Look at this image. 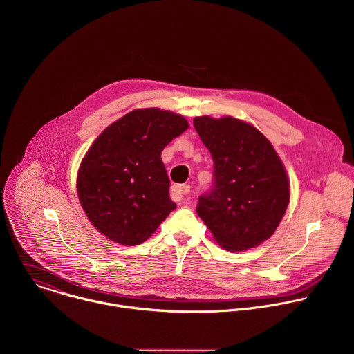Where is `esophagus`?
Returning <instances> with one entry per match:
<instances>
[{
  "label": "esophagus",
  "mask_w": 354,
  "mask_h": 354,
  "mask_svg": "<svg viewBox=\"0 0 354 354\" xmlns=\"http://www.w3.org/2000/svg\"><path fill=\"white\" fill-rule=\"evenodd\" d=\"M188 192H189V185H187V184H180V185L173 187V195L178 201L183 199Z\"/></svg>",
  "instance_id": "34e87169"
}]
</instances>
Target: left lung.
Here are the masks:
<instances>
[{
	"label": "left lung",
	"instance_id": "obj_1",
	"mask_svg": "<svg viewBox=\"0 0 354 354\" xmlns=\"http://www.w3.org/2000/svg\"><path fill=\"white\" fill-rule=\"evenodd\" d=\"M194 128L214 160V185L196 214L229 251L268 240L289 205L288 174L269 140L233 117H196Z\"/></svg>",
	"mask_w": 354,
	"mask_h": 354
}]
</instances>
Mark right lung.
I'll list each match as a JSON object with an SVG mask.
<instances>
[{
  "mask_svg": "<svg viewBox=\"0 0 354 354\" xmlns=\"http://www.w3.org/2000/svg\"><path fill=\"white\" fill-rule=\"evenodd\" d=\"M188 128L159 109L133 110L109 125L85 155L78 196L92 225L110 240L136 245L176 209L162 151Z\"/></svg>",
  "mask_w": 354,
  "mask_h": 354,
  "instance_id": "1",
  "label": "right lung"
}]
</instances>
